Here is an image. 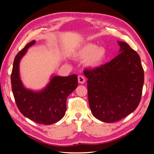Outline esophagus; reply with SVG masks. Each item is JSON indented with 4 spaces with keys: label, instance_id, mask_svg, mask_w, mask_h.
<instances>
[{
    "label": "esophagus",
    "instance_id": "obj_1",
    "mask_svg": "<svg viewBox=\"0 0 154 154\" xmlns=\"http://www.w3.org/2000/svg\"><path fill=\"white\" fill-rule=\"evenodd\" d=\"M78 82H79V83H85V79L84 77H83V75H79V76H78Z\"/></svg>",
    "mask_w": 154,
    "mask_h": 154
}]
</instances>
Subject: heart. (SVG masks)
I'll use <instances>...</instances> for the list:
<instances>
[{
    "label": "heart",
    "instance_id": "1",
    "mask_svg": "<svg viewBox=\"0 0 154 154\" xmlns=\"http://www.w3.org/2000/svg\"><path fill=\"white\" fill-rule=\"evenodd\" d=\"M77 56L81 59H84L88 57L87 64L95 66L102 63L106 56V51L101 47L96 48L95 44L88 43L78 50Z\"/></svg>",
    "mask_w": 154,
    "mask_h": 154
}]
</instances>
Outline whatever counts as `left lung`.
Wrapping results in <instances>:
<instances>
[{"instance_id":"1","label":"left lung","mask_w":154,"mask_h":154,"mask_svg":"<svg viewBox=\"0 0 154 154\" xmlns=\"http://www.w3.org/2000/svg\"><path fill=\"white\" fill-rule=\"evenodd\" d=\"M118 43L120 53L112 60L83 71L88 79L92 113L106 123L121 120L137 108L144 83V71L139 54L126 43Z\"/></svg>"}]
</instances>
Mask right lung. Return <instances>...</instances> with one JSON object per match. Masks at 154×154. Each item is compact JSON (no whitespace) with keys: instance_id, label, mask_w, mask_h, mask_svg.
<instances>
[{"instance_id":"obj_1","label":"right lung","mask_w":154,"mask_h":154,"mask_svg":"<svg viewBox=\"0 0 154 154\" xmlns=\"http://www.w3.org/2000/svg\"><path fill=\"white\" fill-rule=\"evenodd\" d=\"M35 41H31L15 56L11 75L12 92L20 111L37 124L50 125L60 120L66 110V99L77 87V75L67 77L54 76L48 86L35 92L23 86L19 74L21 58Z\"/></svg>"}]
</instances>
